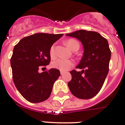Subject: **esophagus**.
<instances>
[{
  "mask_svg": "<svg viewBox=\"0 0 125 125\" xmlns=\"http://www.w3.org/2000/svg\"><path fill=\"white\" fill-rule=\"evenodd\" d=\"M63 73H64V72H63V71H60V74H61V75H63Z\"/></svg>",
  "mask_w": 125,
  "mask_h": 125,
  "instance_id": "34e87169",
  "label": "esophagus"
}]
</instances>
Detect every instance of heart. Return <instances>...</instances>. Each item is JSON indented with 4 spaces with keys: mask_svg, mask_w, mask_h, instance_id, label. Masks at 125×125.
<instances>
[{
    "mask_svg": "<svg viewBox=\"0 0 125 125\" xmlns=\"http://www.w3.org/2000/svg\"><path fill=\"white\" fill-rule=\"evenodd\" d=\"M66 44L68 47L72 50H74L77 48H79V44L76 40L70 39L66 41ZM49 54L51 58H54L56 56V52H55V47L54 45H52L50 48ZM52 67L58 69L61 71H65L69 70L71 67L73 65V62L69 60H65V59L58 58L54 60L51 63Z\"/></svg>",
    "mask_w": 125,
    "mask_h": 125,
    "instance_id": "b5f03b06",
    "label": "heart"
}]
</instances>
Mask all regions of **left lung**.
Listing matches in <instances>:
<instances>
[{
	"mask_svg": "<svg viewBox=\"0 0 125 125\" xmlns=\"http://www.w3.org/2000/svg\"><path fill=\"white\" fill-rule=\"evenodd\" d=\"M66 35L77 38L84 47L83 56L76 67L82 71H70L69 90L78 98H92L100 92L109 71L111 50L108 42L95 31L79 30Z\"/></svg>",
	"mask_w": 125,
	"mask_h": 125,
	"instance_id": "8db88e82",
	"label": "left lung"
}]
</instances>
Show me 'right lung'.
Returning a JSON list of instances; mask_svg holds the SVG:
<instances>
[{
	"label": "right lung",
	"mask_w": 125,
	"mask_h": 125,
	"mask_svg": "<svg viewBox=\"0 0 125 125\" xmlns=\"http://www.w3.org/2000/svg\"><path fill=\"white\" fill-rule=\"evenodd\" d=\"M63 35L36 33L23 38L14 46L10 59L12 78L18 91L29 102H41L50 97L60 72L50 69L39 73V69L50 63V47Z\"/></svg>",
	"instance_id": "obj_1"
}]
</instances>
